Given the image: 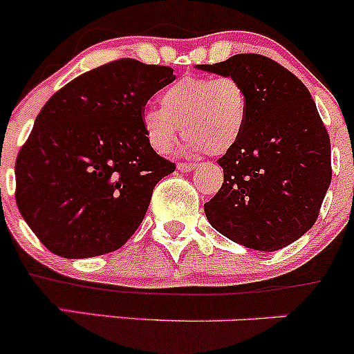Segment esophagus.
Here are the masks:
<instances>
[{"instance_id": "34e87169", "label": "esophagus", "mask_w": 354, "mask_h": 354, "mask_svg": "<svg viewBox=\"0 0 354 354\" xmlns=\"http://www.w3.org/2000/svg\"><path fill=\"white\" fill-rule=\"evenodd\" d=\"M195 167V164H190V162H180L176 166L178 171H181V173H190L192 169Z\"/></svg>"}]
</instances>
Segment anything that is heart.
I'll return each mask as SVG.
<instances>
[{
  "label": "heart",
  "mask_w": 354,
  "mask_h": 354,
  "mask_svg": "<svg viewBox=\"0 0 354 354\" xmlns=\"http://www.w3.org/2000/svg\"><path fill=\"white\" fill-rule=\"evenodd\" d=\"M248 118V97L233 77L195 78L174 82L160 94V108L142 111V128L149 145L159 154L188 137L190 152L224 154L241 137Z\"/></svg>",
  "instance_id": "1"
}]
</instances>
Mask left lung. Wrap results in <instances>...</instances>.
I'll return each instance as SVG.
<instances>
[{
    "mask_svg": "<svg viewBox=\"0 0 354 354\" xmlns=\"http://www.w3.org/2000/svg\"><path fill=\"white\" fill-rule=\"evenodd\" d=\"M195 68L240 82L248 118L219 160L221 190L203 205L210 226L231 241L276 252L315 224L330 185V140L298 77L260 55H234Z\"/></svg>",
    "mask_w": 354,
    "mask_h": 354,
    "instance_id": "1",
    "label": "left lung"
}]
</instances>
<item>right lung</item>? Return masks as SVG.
Segmentation results:
<instances>
[{
    "mask_svg": "<svg viewBox=\"0 0 354 354\" xmlns=\"http://www.w3.org/2000/svg\"><path fill=\"white\" fill-rule=\"evenodd\" d=\"M174 78L169 66L123 58L73 78L46 102L17 157L15 198L49 252L104 255L137 231L154 187L174 171L149 145L140 116Z\"/></svg>",
    "mask_w": 354,
    "mask_h": 354,
    "instance_id": "right-lung-1",
    "label": "right lung"
}]
</instances>
